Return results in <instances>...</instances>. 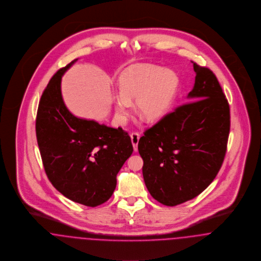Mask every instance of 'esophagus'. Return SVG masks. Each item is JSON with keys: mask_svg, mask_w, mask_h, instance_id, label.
Instances as JSON below:
<instances>
[{"mask_svg": "<svg viewBox=\"0 0 261 261\" xmlns=\"http://www.w3.org/2000/svg\"><path fill=\"white\" fill-rule=\"evenodd\" d=\"M140 135L138 133H132L130 134V138H132V142H133V146H134V150L137 151V144H138V140H139Z\"/></svg>", "mask_w": 261, "mask_h": 261, "instance_id": "34e87169", "label": "esophagus"}]
</instances>
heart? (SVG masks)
<instances>
[{"mask_svg":"<svg viewBox=\"0 0 261 261\" xmlns=\"http://www.w3.org/2000/svg\"><path fill=\"white\" fill-rule=\"evenodd\" d=\"M178 79L171 69L154 65H136L124 69L120 76V93L114 96L117 120L126 121L133 110L153 122L163 118L170 109L178 90Z\"/></svg>","mask_w":261,"mask_h":261,"instance_id":"b5f03b06","label":"heart"}]
</instances>
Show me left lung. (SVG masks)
Wrapping results in <instances>:
<instances>
[{
  "mask_svg": "<svg viewBox=\"0 0 261 261\" xmlns=\"http://www.w3.org/2000/svg\"><path fill=\"white\" fill-rule=\"evenodd\" d=\"M190 102L144 132L138 141L142 174L152 197L176 206L200 194L223 164L230 133V107L212 70L193 63Z\"/></svg>",
  "mask_w": 261,
  "mask_h": 261,
  "instance_id": "left-lung-1",
  "label": "left lung"
}]
</instances>
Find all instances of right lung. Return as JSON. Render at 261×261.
Masks as SVG:
<instances>
[{
  "mask_svg": "<svg viewBox=\"0 0 261 261\" xmlns=\"http://www.w3.org/2000/svg\"><path fill=\"white\" fill-rule=\"evenodd\" d=\"M59 69L43 91L36 116V137L46 175L58 192L89 207L106 202L117 174L134 148L122 127L114 128L73 116L62 96Z\"/></svg>",
  "mask_w": 261,
  "mask_h": 261,
  "instance_id": "obj_1",
  "label": "right lung"
}]
</instances>
